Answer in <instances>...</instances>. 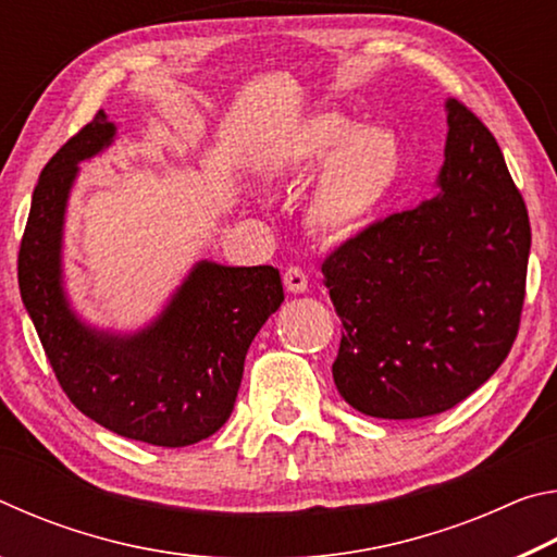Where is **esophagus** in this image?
I'll use <instances>...</instances> for the list:
<instances>
[{
  "instance_id": "1",
  "label": "esophagus",
  "mask_w": 557,
  "mask_h": 557,
  "mask_svg": "<svg viewBox=\"0 0 557 557\" xmlns=\"http://www.w3.org/2000/svg\"><path fill=\"white\" fill-rule=\"evenodd\" d=\"M285 287H287L289 292H295V295H299V292H307V287H309L307 272L301 270L299 265H289V268L285 270Z\"/></svg>"
}]
</instances>
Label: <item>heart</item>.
<instances>
[{
	"instance_id": "heart-1",
	"label": "heart",
	"mask_w": 557,
	"mask_h": 557,
	"mask_svg": "<svg viewBox=\"0 0 557 557\" xmlns=\"http://www.w3.org/2000/svg\"><path fill=\"white\" fill-rule=\"evenodd\" d=\"M324 164L307 203L317 233L348 235L363 228L388 201L403 154L391 129L358 127L338 112H317L289 132L277 157L280 176H299Z\"/></svg>"
}]
</instances>
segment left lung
<instances>
[{"instance_id":"obj_1","label":"left lung","mask_w":557,"mask_h":557,"mask_svg":"<svg viewBox=\"0 0 557 557\" xmlns=\"http://www.w3.org/2000/svg\"><path fill=\"white\" fill-rule=\"evenodd\" d=\"M447 110L440 194L366 225L322 265L344 324L334 383L371 418L455 408L492 379L521 326L525 201L484 122L459 100Z\"/></svg>"}]
</instances>
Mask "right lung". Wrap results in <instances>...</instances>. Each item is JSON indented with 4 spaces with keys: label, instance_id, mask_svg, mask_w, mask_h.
<instances>
[{
    "label": "right lung",
    "instance_id": "add662e5",
    "mask_svg": "<svg viewBox=\"0 0 557 557\" xmlns=\"http://www.w3.org/2000/svg\"><path fill=\"white\" fill-rule=\"evenodd\" d=\"M112 135L115 127L98 110L44 166L18 245V292L75 408L127 440L196 445L231 418L245 354L285 289L272 265L199 262L143 334L120 338L83 326L61 289L63 211L78 162L108 147Z\"/></svg>",
    "mask_w": 557,
    "mask_h": 557
}]
</instances>
